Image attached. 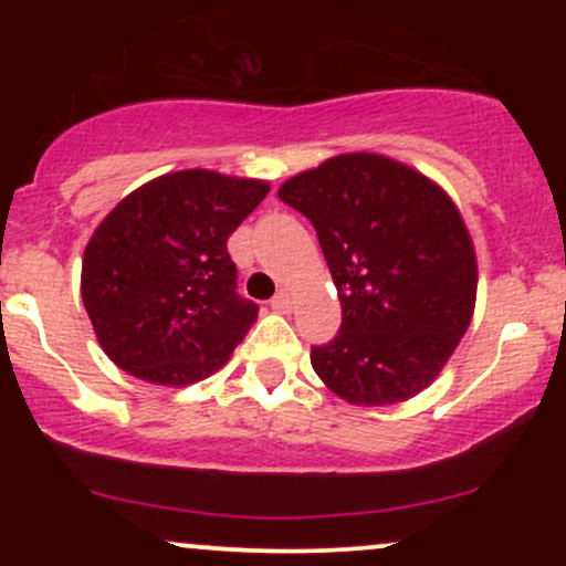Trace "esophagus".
<instances>
[{
  "label": "esophagus",
  "instance_id": "34e87169",
  "mask_svg": "<svg viewBox=\"0 0 566 566\" xmlns=\"http://www.w3.org/2000/svg\"><path fill=\"white\" fill-rule=\"evenodd\" d=\"M271 308L279 311V314H287V311L292 308L290 292H287V290H282V292H279V295L274 297V301H271Z\"/></svg>",
  "mask_w": 566,
  "mask_h": 566
}]
</instances>
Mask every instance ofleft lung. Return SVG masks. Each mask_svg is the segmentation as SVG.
Masks as SVG:
<instances>
[{"mask_svg": "<svg viewBox=\"0 0 566 566\" xmlns=\"http://www.w3.org/2000/svg\"><path fill=\"white\" fill-rule=\"evenodd\" d=\"M314 223L340 297V333L311 350L324 386L354 407L426 391L473 319L479 265L450 193L386 154L324 159L279 186Z\"/></svg>", "mask_w": 566, "mask_h": 566, "instance_id": "8db88e82", "label": "left lung"}]
</instances>
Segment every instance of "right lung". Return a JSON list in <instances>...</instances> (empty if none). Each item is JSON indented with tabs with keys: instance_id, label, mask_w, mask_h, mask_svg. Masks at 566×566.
I'll use <instances>...</instances> for the list:
<instances>
[{
	"instance_id": "obj_1",
	"label": "right lung",
	"mask_w": 566,
	"mask_h": 566,
	"mask_svg": "<svg viewBox=\"0 0 566 566\" xmlns=\"http://www.w3.org/2000/svg\"><path fill=\"white\" fill-rule=\"evenodd\" d=\"M269 191V180L193 167L138 186L97 223L82 301L116 367L184 388L231 359L258 305L237 295L226 242Z\"/></svg>"
}]
</instances>
